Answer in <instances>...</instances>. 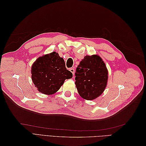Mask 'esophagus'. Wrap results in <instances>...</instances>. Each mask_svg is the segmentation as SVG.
I'll use <instances>...</instances> for the list:
<instances>
[{
	"instance_id": "1",
	"label": "esophagus",
	"mask_w": 146,
	"mask_h": 146,
	"mask_svg": "<svg viewBox=\"0 0 146 146\" xmlns=\"http://www.w3.org/2000/svg\"><path fill=\"white\" fill-rule=\"evenodd\" d=\"M69 70L72 72V74H73V76H74V73H75V69L74 68H70V69H69Z\"/></svg>"
}]
</instances>
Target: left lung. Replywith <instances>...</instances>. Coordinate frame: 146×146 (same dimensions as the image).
<instances>
[{"instance_id":"obj_1","label":"left lung","mask_w":146,"mask_h":146,"mask_svg":"<svg viewBox=\"0 0 146 146\" xmlns=\"http://www.w3.org/2000/svg\"><path fill=\"white\" fill-rule=\"evenodd\" d=\"M76 84L82 98L91 100L103 93L108 80V70L101 57L98 55H86L77 66Z\"/></svg>"}]
</instances>
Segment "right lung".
<instances>
[{
	"instance_id": "add662e5",
	"label": "right lung",
	"mask_w": 146,
	"mask_h": 146,
	"mask_svg": "<svg viewBox=\"0 0 146 146\" xmlns=\"http://www.w3.org/2000/svg\"><path fill=\"white\" fill-rule=\"evenodd\" d=\"M31 72L38 90L47 95L55 93L66 79L72 77V72L66 69L63 58L55 52L39 57L33 63Z\"/></svg>"
}]
</instances>
